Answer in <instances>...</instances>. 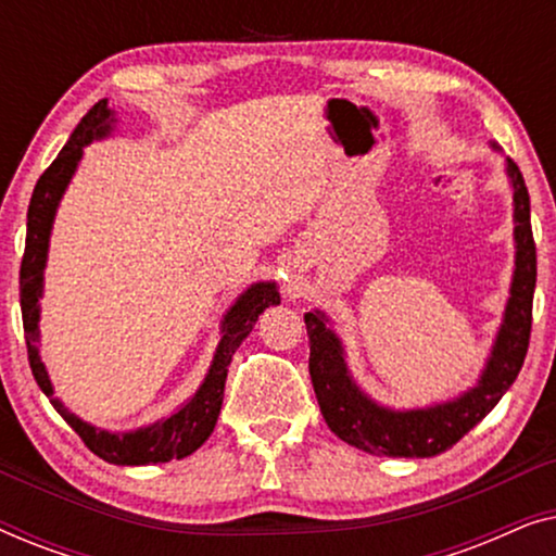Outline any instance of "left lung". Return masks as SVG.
I'll return each instance as SVG.
<instances>
[{"label": "left lung", "mask_w": 556, "mask_h": 556, "mask_svg": "<svg viewBox=\"0 0 556 556\" xmlns=\"http://www.w3.org/2000/svg\"><path fill=\"white\" fill-rule=\"evenodd\" d=\"M493 151H501L491 143ZM506 177L514 194V276L508 288L504 321L493 339L491 354L478 382L458 397L428 407L394 409L379 405L356 384L346 364V352L331 318L324 311L303 316L308 331V371L321 415L333 435L371 455L392 458H432L445 453L473 430L514 379L519 377L531 333V301L536 286V245L531 235L529 192L511 159H506Z\"/></svg>", "instance_id": "8db88e82"}]
</instances>
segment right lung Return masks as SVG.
Wrapping results in <instances>:
<instances>
[{"instance_id":"obj_1","label":"right lung","mask_w":556,"mask_h":556,"mask_svg":"<svg viewBox=\"0 0 556 556\" xmlns=\"http://www.w3.org/2000/svg\"><path fill=\"white\" fill-rule=\"evenodd\" d=\"M113 126H116V113L109 109V101L103 98L80 118V124L75 126V131L71 134V139H67L55 162L37 179L27 210V240L20 268V306L22 324H25L29 369H33L35 382L48 394V400L58 409L60 417L105 463H113V466H151V463L187 458L212 435L219 417V407H223L227 367H230L232 354L250 337L257 316L268 306H278L280 293L276 280H257V283L248 286L235 299L232 306L223 316V324H219V344L200 390L185 405L174 409L169 417H164V420L128 432H111L96 428V425L80 420L78 415L71 413L55 397L50 375L40 359V346H37L40 344V299L45 288V265H48L50 232L52 223H55V212L75 169H78L83 149L93 141L109 139Z\"/></svg>"}]
</instances>
